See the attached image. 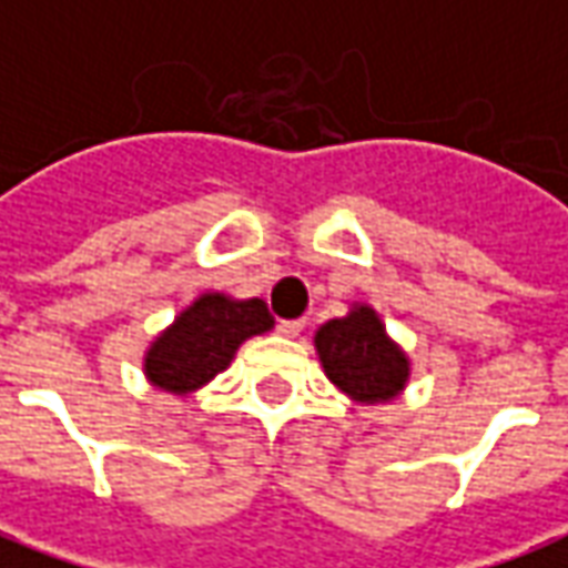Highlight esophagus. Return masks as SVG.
Instances as JSON below:
<instances>
[{"label": "esophagus", "mask_w": 568, "mask_h": 568, "mask_svg": "<svg viewBox=\"0 0 568 568\" xmlns=\"http://www.w3.org/2000/svg\"><path fill=\"white\" fill-rule=\"evenodd\" d=\"M304 325H307L304 320H283L276 325V332L283 334V337H297V334L304 332Z\"/></svg>", "instance_id": "34e87169"}]
</instances>
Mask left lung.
<instances>
[{
  "label": "left lung",
  "mask_w": 568,
  "mask_h": 568,
  "mask_svg": "<svg viewBox=\"0 0 568 568\" xmlns=\"http://www.w3.org/2000/svg\"><path fill=\"white\" fill-rule=\"evenodd\" d=\"M316 353L328 381L362 405L393 402L410 377L405 349L389 341L381 316L356 304L344 320H328L316 337Z\"/></svg>",
  "instance_id": "8db88e82"
}]
</instances>
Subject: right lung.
<instances>
[{"label": "right lung", "instance_id": "right-lung-1", "mask_svg": "<svg viewBox=\"0 0 568 568\" xmlns=\"http://www.w3.org/2000/svg\"><path fill=\"white\" fill-rule=\"evenodd\" d=\"M271 328L273 316L261 297L234 301L222 292H206L154 337L142 368L151 386L191 395L231 365L243 341Z\"/></svg>", "mask_w": 568, "mask_h": 568}]
</instances>
